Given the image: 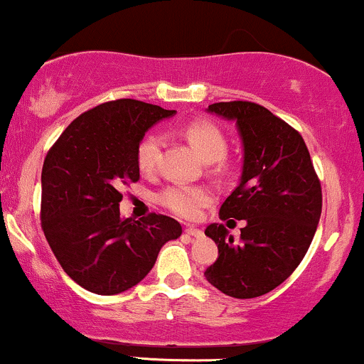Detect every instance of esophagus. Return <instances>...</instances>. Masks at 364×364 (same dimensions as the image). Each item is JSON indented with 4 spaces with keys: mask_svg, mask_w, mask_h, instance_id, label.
I'll return each instance as SVG.
<instances>
[{
    "mask_svg": "<svg viewBox=\"0 0 364 364\" xmlns=\"http://www.w3.org/2000/svg\"><path fill=\"white\" fill-rule=\"evenodd\" d=\"M186 232L187 235H191V237H196V239H199V237H203V232L199 230V228H196V227H186Z\"/></svg>",
    "mask_w": 364,
    "mask_h": 364,
    "instance_id": "obj_1",
    "label": "esophagus"
}]
</instances>
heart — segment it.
Segmentation results:
<instances>
[{
    "instance_id": "b5f03b06",
    "label": "heart",
    "mask_w": 364,
    "mask_h": 364,
    "mask_svg": "<svg viewBox=\"0 0 364 364\" xmlns=\"http://www.w3.org/2000/svg\"><path fill=\"white\" fill-rule=\"evenodd\" d=\"M183 136L191 142L196 153L204 161L213 163L222 160L227 151V139L216 125L206 120L191 122L183 129ZM163 146V137L160 134L151 132L141 141L137 148V166L142 173H151L156 170L160 161ZM211 196L206 189L186 183H173L166 187L160 194V203L168 208L171 213L182 216V218H194L199 215L201 208L210 203Z\"/></svg>"
}]
</instances>
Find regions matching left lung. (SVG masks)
<instances>
[{"label": "left lung", "mask_w": 364, "mask_h": 364, "mask_svg": "<svg viewBox=\"0 0 364 364\" xmlns=\"http://www.w3.org/2000/svg\"><path fill=\"white\" fill-rule=\"evenodd\" d=\"M208 113L234 122L242 166L239 183L220 208V218L244 220L240 239L213 223L204 234L218 258L204 277L237 299L273 291L299 267L321 215V187L303 137L263 106L215 103Z\"/></svg>", "instance_id": "left-lung-1"}]
</instances>
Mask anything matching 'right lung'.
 I'll list each match as a JSON object with an SVG mask.
<instances>
[{
    "mask_svg": "<svg viewBox=\"0 0 364 364\" xmlns=\"http://www.w3.org/2000/svg\"><path fill=\"white\" fill-rule=\"evenodd\" d=\"M173 109L117 100L89 109L63 130L41 175V220L51 251L80 287L101 296L132 289L154 267L181 223L163 215H120L122 187L139 181L137 148Z\"/></svg>",
    "mask_w": 364,
    "mask_h": 364,
    "instance_id": "1",
    "label": "right lung"
}]
</instances>
